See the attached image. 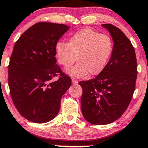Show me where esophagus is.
Listing matches in <instances>:
<instances>
[{"instance_id":"esophagus-1","label":"esophagus","mask_w":148,"mask_h":148,"mask_svg":"<svg viewBox=\"0 0 148 148\" xmlns=\"http://www.w3.org/2000/svg\"><path fill=\"white\" fill-rule=\"evenodd\" d=\"M72 82L73 84H77L78 83V81L77 80H75V79H72Z\"/></svg>"}]
</instances>
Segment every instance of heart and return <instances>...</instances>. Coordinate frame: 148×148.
Listing matches in <instances>:
<instances>
[{
	"label": "heart",
	"instance_id": "obj_1",
	"mask_svg": "<svg viewBox=\"0 0 148 148\" xmlns=\"http://www.w3.org/2000/svg\"><path fill=\"white\" fill-rule=\"evenodd\" d=\"M113 51V42L109 36L91 29H83L74 33L68 43L57 42L55 47L56 56L60 65L68 69L77 63L68 71L76 77L100 73L107 64Z\"/></svg>",
	"mask_w": 148,
	"mask_h": 148
}]
</instances>
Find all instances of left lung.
<instances>
[{"mask_svg":"<svg viewBox=\"0 0 148 148\" xmlns=\"http://www.w3.org/2000/svg\"><path fill=\"white\" fill-rule=\"evenodd\" d=\"M102 26L109 30L114 42L112 57L95 78L79 82L82 88V115L95 125L109 124L121 116L133 97L138 73L131 41L112 24Z\"/></svg>","mask_w":148,"mask_h":148,"instance_id":"1","label":"left lung"}]
</instances>
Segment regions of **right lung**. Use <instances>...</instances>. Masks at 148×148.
Listing matches in <instances>:
<instances>
[{"instance_id": "1", "label": "right lung", "mask_w": 148, "mask_h": 148, "mask_svg": "<svg viewBox=\"0 0 148 148\" xmlns=\"http://www.w3.org/2000/svg\"><path fill=\"white\" fill-rule=\"evenodd\" d=\"M68 28L63 24L38 23L14 45L8 65L10 96L19 113L32 122L54 119L62 96L71 85V77L63 73L55 57L56 45Z\"/></svg>"}]
</instances>
